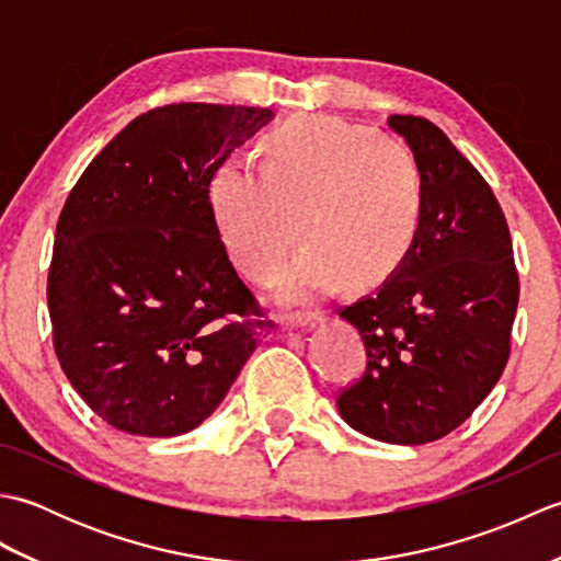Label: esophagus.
<instances>
[{
  "label": "esophagus",
  "mask_w": 561,
  "mask_h": 561,
  "mask_svg": "<svg viewBox=\"0 0 561 561\" xmlns=\"http://www.w3.org/2000/svg\"><path fill=\"white\" fill-rule=\"evenodd\" d=\"M313 325V316H296V318H287L284 320V330L287 332H306L308 328Z\"/></svg>",
  "instance_id": "esophagus-1"
}]
</instances>
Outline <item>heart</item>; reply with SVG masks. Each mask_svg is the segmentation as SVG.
Wrapping results in <instances>:
<instances>
[{"label":"heart","mask_w":561,"mask_h":561,"mask_svg":"<svg viewBox=\"0 0 561 561\" xmlns=\"http://www.w3.org/2000/svg\"><path fill=\"white\" fill-rule=\"evenodd\" d=\"M265 165L226 159L209 183L224 250L257 284L277 282L296 245L308 250L282 299L311 304L337 287L383 282L408 257L424 214V171L400 139L332 115H296L262 141Z\"/></svg>","instance_id":"1"}]
</instances>
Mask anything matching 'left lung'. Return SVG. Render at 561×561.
<instances>
[{
    "label": "left lung",
    "instance_id": "obj_1",
    "mask_svg": "<svg viewBox=\"0 0 561 561\" xmlns=\"http://www.w3.org/2000/svg\"><path fill=\"white\" fill-rule=\"evenodd\" d=\"M424 171V214L408 257L340 313L364 340L366 371L337 398L356 432L398 446L450 434L490 396L508 362L518 306L504 211L440 129L390 115Z\"/></svg>",
    "mask_w": 561,
    "mask_h": 561
}]
</instances>
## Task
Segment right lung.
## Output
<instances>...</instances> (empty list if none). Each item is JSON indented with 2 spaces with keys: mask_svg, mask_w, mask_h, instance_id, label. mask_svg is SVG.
I'll list each match as a JSON object with an SVG mask.
<instances>
[{
  "mask_svg": "<svg viewBox=\"0 0 561 561\" xmlns=\"http://www.w3.org/2000/svg\"><path fill=\"white\" fill-rule=\"evenodd\" d=\"M270 108L173 103L135 117L59 214L47 306L59 366L103 422L193 432L272 330L226 255L209 183Z\"/></svg>",
  "mask_w": 561,
  "mask_h": 561,
  "instance_id": "obj_1",
  "label": "right lung"
}]
</instances>
